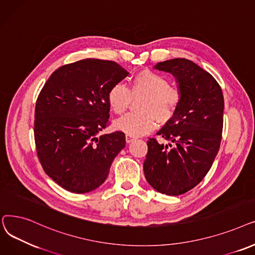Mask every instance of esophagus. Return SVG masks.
Here are the masks:
<instances>
[{
  "label": "esophagus",
  "instance_id": "1",
  "mask_svg": "<svg viewBox=\"0 0 255 255\" xmlns=\"http://www.w3.org/2000/svg\"><path fill=\"white\" fill-rule=\"evenodd\" d=\"M136 138H134V137H131V136H128V135H127L126 136V141H127V143H131L132 141H134Z\"/></svg>",
  "mask_w": 255,
  "mask_h": 255
}]
</instances>
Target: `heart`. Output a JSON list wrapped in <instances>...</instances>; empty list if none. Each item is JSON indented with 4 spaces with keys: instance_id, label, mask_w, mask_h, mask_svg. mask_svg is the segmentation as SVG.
Listing matches in <instances>:
<instances>
[{
    "instance_id": "1",
    "label": "heart",
    "mask_w": 255,
    "mask_h": 255,
    "mask_svg": "<svg viewBox=\"0 0 255 255\" xmlns=\"http://www.w3.org/2000/svg\"><path fill=\"white\" fill-rule=\"evenodd\" d=\"M144 96L139 105L141 113H128L114 121V128L131 137H140L150 132L156 120L167 124L174 114L180 101L178 89L171 87L169 81L151 70L139 71L130 81V88L117 83L107 94L108 104L116 114L128 110L131 99Z\"/></svg>"
}]
</instances>
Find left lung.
Segmentation results:
<instances>
[{"label": "left lung", "mask_w": 255, "mask_h": 255, "mask_svg": "<svg viewBox=\"0 0 255 255\" xmlns=\"http://www.w3.org/2000/svg\"><path fill=\"white\" fill-rule=\"evenodd\" d=\"M153 68L175 78L180 101L156 132L173 145L150 138L143 170L154 190L176 196L197 186L213 165L221 142L224 99L213 76L188 59L166 60Z\"/></svg>", "instance_id": "obj_1"}]
</instances>
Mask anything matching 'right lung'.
<instances>
[{"label":"right lung","instance_id":"obj_1","mask_svg":"<svg viewBox=\"0 0 255 255\" xmlns=\"http://www.w3.org/2000/svg\"><path fill=\"white\" fill-rule=\"evenodd\" d=\"M128 76L114 61L90 58L61 66L44 84L35 108L36 150L45 173L63 189L99 188L126 147L123 131L99 134L110 118L108 91Z\"/></svg>","mask_w":255,"mask_h":255}]
</instances>
